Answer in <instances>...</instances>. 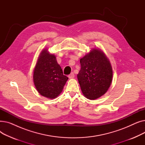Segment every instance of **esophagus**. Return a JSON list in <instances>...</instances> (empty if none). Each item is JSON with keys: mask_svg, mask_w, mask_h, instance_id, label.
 Here are the masks:
<instances>
[{"mask_svg": "<svg viewBox=\"0 0 145 145\" xmlns=\"http://www.w3.org/2000/svg\"><path fill=\"white\" fill-rule=\"evenodd\" d=\"M74 73L73 72L71 73L68 76V78H69V79H73V78H74Z\"/></svg>", "mask_w": 145, "mask_h": 145, "instance_id": "obj_1", "label": "esophagus"}]
</instances>
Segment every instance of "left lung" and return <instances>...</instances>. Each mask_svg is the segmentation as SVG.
Listing matches in <instances>:
<instances>
[{
  "label": "left lung",
  "instance_id": "8db88e82",
  "mask_svg": "<svg viewBox=\"0 0 145 145\" xmlns=\"http://www.w3.org/2000/svg\"><path fill=\"white\" fill-rule=\"evenodd\" d=\"M81 69L77 75L82 92L90 100L103 95L112 81L113 71L109 59L99 49H92L80 59Z\"/></svg>",
  "mask_w": 145,
  "mask_h": 145
}]
</instances>
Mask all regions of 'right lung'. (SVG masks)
Segmentation results:
<instances>
[{
	"instance_id": "add662e5",
	"label": "right lung",
	"mask_w": 145,
	"mask_h": 145,
	"mask_svg": "<svg viewBox=\"0 0 145 145\" xmlns=\"http://www.w3.org/2000/svg\"><path fill=\"white\" fill-rule=\"evenodd\" d=\"M35 86L42 96L54 99L62 92L68 78L57 63L55 55L45 49L38 57L33 72Z\"/></svg>"
}]
</instances>
